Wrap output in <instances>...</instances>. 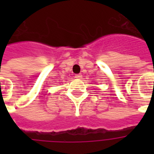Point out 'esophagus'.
<instances>
[{"mask_svg": "<svg viewBox=\"0 0 154 154\" xmlns=\"http://www.w3.org/2000/svg\"><path fill=\"white\" fill-rule=\"evenodd\" d=\"M74 77H75V78H77V79H81V78L82 77V74H76Z\"/></svg>", "mask_w": 154, "mask_h": 154, "instance_id": "esophagus-1", "label": "esophagus"}]
</instances>
